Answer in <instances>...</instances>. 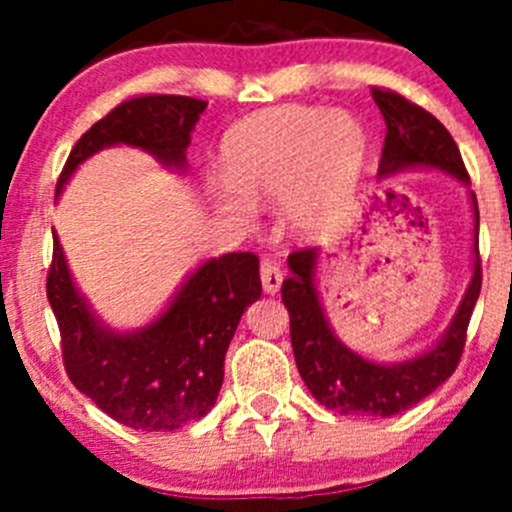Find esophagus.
I'll list each match as a JSON object with an SVG mask.
<instances>
[{
    "label": "esophagus",
    "mask_w": 512,
    "mask_h": 512,
    "mask_svg": "<svg viewBox=\"0 0 512 512\" xmlns=\"http://www.w3.org/2000/svg\"><path fill=\"white\" fill-rule=\"evenodd\" d=\"M260 280L267 294H275L282 287V267L275 260H270V257H265L260 262Z\"/></svg>",
    "instance_id": "34e87169"
}]
</instances>
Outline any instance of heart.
<instances>
[{"label": "heart", "mask_w": 512, "mask_h": 512, "mask_svg": "<svg viewBox=\"0 0 512 512\" xmlns=\"http://www.w3.org/2000/svg\"><path fill=\"white\" fill-rule=\"evenodd\" d=\"M369 156V136L347 111L267 108L237 121L220 148L225 180L210 185L220 210L252 218L255 203L280 198L294 230L322 232L352 205Z\"/></svg>", "instance_id": "1"}]
</instances>
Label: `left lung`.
<instances>
[{
	"mask_svg": "<svg viewBox=\"0 0 512 512\" xmlns=\"http://www.w3.org/2000/svg\"><path fill=\"white\" fill-rule=\"evenodd\" d=\"M371 96L386 121L384 151L379 160L381 175L426 165V168L446 170L463 183L471 180L456 141L433 113L396 91L381 89V86H371ZM471 198L473 210H476L478 237V203L476 195ZM289 270H292V277H287L282 285V302L289 312L294 361H297L299 376L304 379L307 389L322 406L337 411V414L389 418L426 399L456 371L463 347H466L468 322H471L480 285H483L478 240L473 280L441 342L416 359L389 366L374 364V361L354 354L329 329L322 304H319L317 285H314L317 247L294 250L289 255Z\"/></svg>",
	"mask_w": 512,
	"mask_h": 512,
	"instance_id": "obj_1",
	"label": "left lung"
}]
</instances>
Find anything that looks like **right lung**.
Instances as JSON below:
<instances>
[{
    "mask_svg": "<svg viewBox=\"0 0 512 512\" xmlns=\"http://www.w3.org/2000/svg\"><path fill=\"white\" fill-rule=\"evenodd\" d=\"M208 101L173 94L126 98L76 141L56 183V195L79 163L116 143L136 146L160 163L183 168L190 131ZM262 292L260 260L227 252L190 275L173 304L146 329L108 332L76 292L64 250L54 235L46 297L61 334L71 384L123 426L175 431L215 406L225 354L247 304Z\"/></svg>",
    "mask_w": 512,
    "mask_h": 512,
    "instance_id": "add662e5",
    "label": "right lung"
}]
</instances>
